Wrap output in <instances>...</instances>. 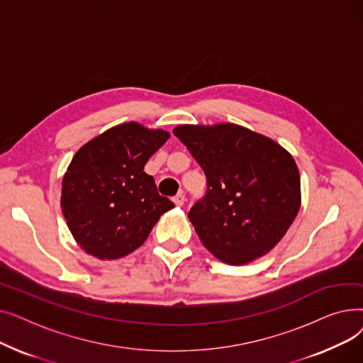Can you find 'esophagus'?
Returning a JSON list of instances; mask_svg holds the SVG:
<instances>
[{
  "label": "esophagus",
  "mask_w": 363,
  "mask_h": 363,
  "mask_svg": "<svg viewBox=\"0 0 363 363\" xmlns=\"http://www.w3.org/2000/svg\"><path fill=\"white\" fill-rule=\"evenodd\" d=\"M174 203L181 207V206L185 203V194H184V193H178V194L174 197Z\"/></svg>",
  "instance_id": "obj_1"
}]
</instances>
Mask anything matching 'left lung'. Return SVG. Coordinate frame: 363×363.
I'll return each instance as SVG.
<instances>
[{
    "label": "left lung",
    "mask_w": 363,
    "mask_h": 363,
    "mask_svg": "<svg viewBox=\"0 0 363 363\" xmlns=\"http://www.w3.org/2000/svg\"><path fill=\"white\" fill-rule=\"evenodd\" d=\"M174 133L206 175V196L188 212L203 245L228 264L269 253L300 208L293 156L274 140L234 123L181 125Z\"/></svg>",
    "instance_id": "left-lung-1"
}]
</instances>
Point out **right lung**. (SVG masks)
<instances>
[{
    "instance_id": "obj_1",
    "label": "right lung",
    "mask_w": 363,
    "mask_h": 363,
    "mask_svg": "<svg viewBox=\"0 0 363 363\" xmlns=\"http://www.w3.org/2000/svg\"><path fill=\"white\" fill-rule=\"evenodd\" d=\"M169 132L137 122L113 126L82 145L62 182V211L74 241L101 260L137 250L175 204L147 175L148 159Z\"/></svg>"
}]
</instances>
